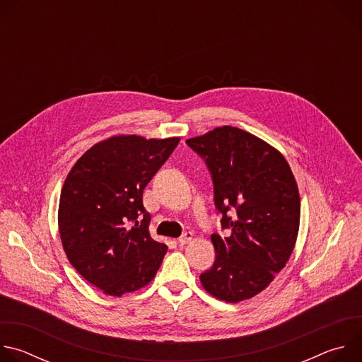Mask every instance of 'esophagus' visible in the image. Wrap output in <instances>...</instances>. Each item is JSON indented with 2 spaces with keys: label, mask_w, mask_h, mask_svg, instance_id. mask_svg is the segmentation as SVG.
I'll return each mask as SVG.
<instances>
[{
  "label": "esophagus",
  "mask_w": 362,
  "mask_h": 362,
  "mask_svg": "<svg viewBox=\"0 0 362 362\" xmlns=\"http://www.w3.org/2000/svg\"><path fill=\"white\" fill-rule=\"evenodd\" d=\"M193 240V233L192 232H186V233H183L180 238H179V243L180 245H186V243H189V242H192Z\"/></svg>",
  "instance_id": "obj_1"
}]
</instances>
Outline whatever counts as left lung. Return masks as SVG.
I'll return each mask as SVG.
<instances>
[{"label": "left lung", "instance_id": "left-lung-1", "mask_svg": "<svg viewBox=\"0 0 362 362\" xmlns=\"http://www.w3.org/2000/svg\"><path fill=\"white\" fill-rule=\"evenodd\" d=\"M186 143L208 165L222 228L212 235L214 267L200 275L204 291L236 303L262 292L293 252L300 197L284 154L257 136L222 126Z\"/></svg>", "mask_w": 362, "mask_h": 362}]
</instances>
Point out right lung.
I'll list each match as a JSON object with an SVG mask.
<instances>
[{
	"label": "right lung",
	"instance_id": "1",
	"mask_svg": "<svg viewBox=\"0 0 362 362\" xmlns=\"http://www.w3.org/2000/svg\"><path fill=\"white\" fill-rule=\"evenodd\" d=\"M179 141L112 136L91 146L69 172L59 203L63 249L103 293L122 296L156 276L168 246L148 233L143 190Z\"/></svg>",
	"mask_w": 362,
	"mask_h": 362
}]
</instances>
